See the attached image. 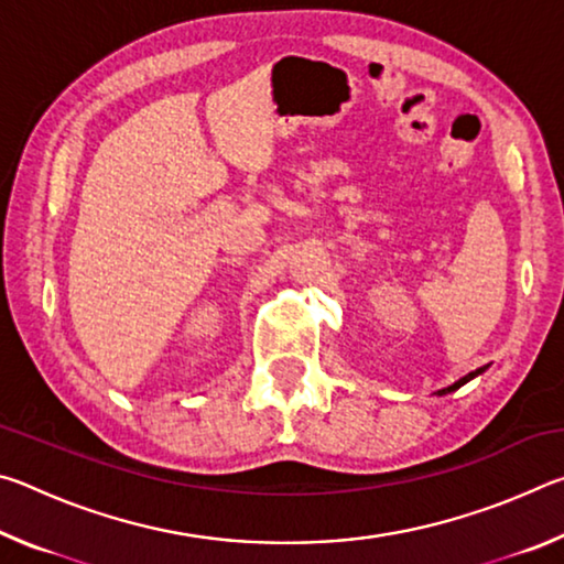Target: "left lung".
I'll return each mask as SVG.
<instances>
[{
    "instance_id": "obj_1",
    "label": "left lung",
    "mask_w": 564,
    "mask_h": 564,
    "mask_svg": "<svg viewBox=\"0 0 564 564\" xmlns=\"http://www.w3.org/2000/svg\"><path fill=\"white\" fill-rule=\"evenodd\" d=\"M485 368L488 366H482V368H477V370H473V373H467L465 378H460V380H455L453 386H447V388H443V390H437V395H447V393H453V390H457V388H463L465 383H470L473 378H477L480 373H485Z\"/></svg>"
}]
</instances>
